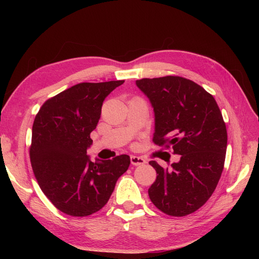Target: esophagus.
I'll return each mask as SVG.
<instances>
[{"label":"esophagus","mask_w":259,"mask_h":259,"mask_svg":"<svg viewBox=\"0 0 259 259\" xmlns=\"http://www.w3.org/2000/svg\"><path fill=\"white\" fill-rule=\"evenodd\" d=\"M131 163L133 165H143V164L146 163V160L142 156H136V155H132L131 156Z\"/></svg>","instance_id":"esophagus-1"}]
</instances>
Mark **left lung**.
<instances>
[{"label": "left lung", "instance_id": "left-lung-1", "mask_svg": "<svg viewBox=\"0 0 259 259\" xmlns=\"http://www.w3.org/2000/svg\"><path fill=\"white\" fill-rule=\"evenodd\" d=\"M136 85L153 107L152 142L180 155L170 168L149 162L156 171L149 198L164 214L189 215L205 204L223 173L227 128L222 112L213 95L182 76L146 77Z\"/></svg>", "mask_w": 259, "mask_h": 259}]
</instances>
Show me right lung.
<instances>
[{"label":"right lung","mask_w":259,"mask_h":259,"mask_svg":"<svg viewBox=\"0 0 259 259\" xmlns=\"http://www.w3.org/2000/svg\"><path fill=\"white\" fill-rule=\"evenodd\" d=\"M123 83L73 85L46 100L35 115L31 166L43 193L62 213L74 217L96 213L130 166L127 154L95 163L86 154L105 98Z\"/></svg>","instance_id":"add662e5"}]
</instances>
